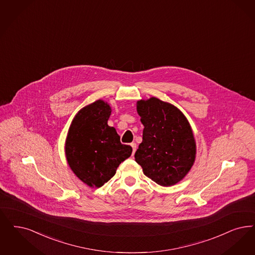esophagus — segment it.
Returning <instances> with one entry per match:
<instances>
[{"instance_id": "obj_1", "label": "esophagus", "mask_w": 255, "mask_h": 255, "mask_svg": "<svg viewBox=\"0 0 255 255\" xmlns=\"http://www.w3.org/2000/svg\"><path fill=\"white\" fill-rule=\"evenodd\" d=\"M131 147L132 148V154L135 153V150H136V144L134 142L131 143Z\"/></svg>"}]
</instances>
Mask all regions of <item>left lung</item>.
Segmentation results:
<instances>
[{
    "label": "left lung",
    "instance_id": "left-lung-1",
    "mask_svg": "<svg viewBox=\"0 0 255 255\" xmlns=\"http://www.w3.org/2000/svg\"><path fill=\"white\" fill-rule=\"evenodd\" d=\"M144 126L134 159L155 183L169 187L182 180L194 165L196 145L191 125L178 108L156 98L138 101Z\"/></svg>",
    "mask_w": 255,
    "mask_h": 255
}]
</instances>
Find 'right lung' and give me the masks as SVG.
I'll list each match as a JSON object with an SVG mask.
<instances>
[{
  "label": "right lung",
  "mask_w": 255,
  "mask_h": 255,
  "mask_svg": "<svg viewBox=\"0 0 255 255\" xmlns=\"http://www.w3.org/2000/svg\"><path fill=\"white\" fill-rule=\"evenodd\" d=\"M111 107L102 100L83 107L75 116L65 141L69 167L83 183L100 188L115 175L120 164L132 154V147L107 122Z\"/></svg>",
  "instance_id": "add662e5"
}]
</instances>
